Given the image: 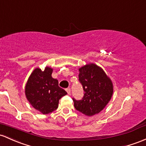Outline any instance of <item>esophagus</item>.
<instances>
[{"mask_svg": "<svg viewBox=\"0 0 146 146\" xmlns=\"http://www.w3.org/2000/svg\"><path fill=\"white\" fill-rule=\"evenodd\" d=\"M66 91L67 94H68V95H70V88H67V89H66Z\"/></svg>", "mask_w": 146, "mask_h": 146, "instance_id": "34e87169", "label": "esophagus"}]
</instances>
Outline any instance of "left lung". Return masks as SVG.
Returning a JSON list of instances; mask_svg holds the SVG:
<instances>
[{"label": "left lung", "instance_id": "obj_1", "mask_svg": "<svg viewBox=\"0 0 146 146\" xmlns=\"http://www.w3.org/2000/svg\"><path fill=\"white\" fill-rule=\"evenodd\" d=\"M79 71L84 94L81 100L73 98L74 107L86 116H94L103 110L111 100L113 83L101 67L94 63L80 67Z\"/></svg>", "mask_w": 146, "mask_h": 146}]
</instances>
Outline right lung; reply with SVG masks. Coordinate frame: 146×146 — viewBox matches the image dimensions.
Listing matches in <instances>:
<instances>
[{
    "mask_svg": "<svg viewBox=\"0 0 146 146\" xmlns=\"http://www.w3.org/2000/svg\"><path fill=\"white\" fill-rule=\"evenodd\" d=\"M52 68L44 70L36 68L29 76L25 86L27 100L35 110L47 114L57 110L59 100L67 93L58 85V80L52 77Z\"/></svg>",
    "mask_w": 146,
    "mask_h": 146,
    "instance_id": "add662e5",
    "label": "right lung"
}]
</instances>
